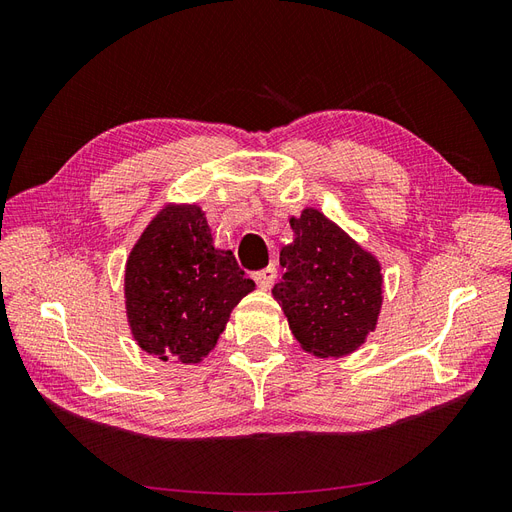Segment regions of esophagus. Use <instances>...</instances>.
<instances>
[{"label":"esophagus","instance_id":"34e87169","mask_svg":"<svg viewBox=\"0 0 512 512\" xmlns=\"http://www.w3.org/2000/svg\"><path fill=\"white\" fill-rule=\"evenodd\" d=\"M275 277H277V269H275V265H271V267H267V269L258 271V273L254 275V280H256V284H258V288L269 290V288L273 286V282H275Z\"/></svg>","mask_w":512,"mask_h":512}]
</instances>
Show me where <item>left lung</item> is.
Returning a JSON list of instances; mask_svg holds the SVG:
<instances>
[{"mask_svg": "<svg viewBox=\"0 0 512 512\" xmlns=\"http://www.w3.org/2000/svg\"><path fill=\"white\" fill-rule=\"evenodd\" d=\"M290 226L294 239L280 252L286 273L273 297L305 352L346 356L376 329L380 262L318 209H303Z\"/></svg>", "mask_w": 512, "mask_h": 512, "instance_id": "obj_1", "label": "left lung"}]
</instances>
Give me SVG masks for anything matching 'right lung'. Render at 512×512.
<instances>
[{"mask_svg": "<svg viewBox=\"0 0 512 512\" xmlns=\"http://www.w3.org/2000/svg\"><path fill=\"white\" fill-rule=\"evenodd\" d=\"M230 250L213 245L198 205H166L126 262L132 337L160 361L200 363L218 344L235 305L254 290Z\"/></svg>", "mask_w": 512, "mask_h": 512, "instance_id": "1", "label": "right lung"}]
</instances>
